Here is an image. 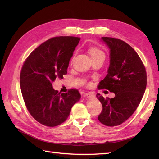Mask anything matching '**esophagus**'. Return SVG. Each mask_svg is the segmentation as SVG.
<instances>
[{
    "label": "esophagus",
    "instance_id": "1",
    "mask_svg": "<svg viewBox=\"0 0 159 159\" xmlns=\"http://www.w3.org/2000/svg\"><path fill=\"white\" fill-rule=\"evenodd\" d=\"M85 95L87 96L88 98H95V94L93 93H92V92L86 93Z\"/></svg>",
    "mask_w": 159,
    "mask_h": 159
}]
</instances>
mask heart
Wrapping results in <instances>:
<instances>
[{"label": "heart", "mask_w": 159, "mask_h": 159, "mask_svg": "<svg viewBox=\"0 0 159 159\" xmlns=\"http://www.w3.org/2000/svg\"><path fill=\"white\" fill-rule=\"evenodd\" d=\"M89 52L91 55V59L95 60V59H98V58H103L105 59V55L104 54V52L101 50L100 49L96 47H91L89 50ZM74 57L72 60H74Z\"/></svg>", "instance_id": "b5f03b06"}]
</instances>
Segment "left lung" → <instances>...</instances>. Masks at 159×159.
Here are the masks:
<instances>
[{
  "instance_id": "1",
  "label": "left lung",
  "mask_w": 159,
  "mask_h": 159,
  "mask_svg": "<svg viewBox=\"0 0 159 159\" xmlns=\"http://www.w3.org/2000/svg\"><path fill=\"white\" fill-rule=\"evenodd\" d=\"M101 40L109 49V66L99 88L114 93L115 97L105 99L97 94L103 106L98 120L105 125L114 127L135 111L146 89L147 73L137 53L126 42L110 37H102Z\"/></svg>"
}]
</instances>
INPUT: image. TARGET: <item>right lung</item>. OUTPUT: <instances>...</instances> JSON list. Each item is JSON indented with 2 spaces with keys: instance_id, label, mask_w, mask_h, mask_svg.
<instances>
[{
  "instance_id": "add662e5",
  "label": "right lung",
  "mask_w": 159,
  "mask_h": 159,
  "mask_svg": "<svg viewBox=\"0 0 159 159\" xmlns=\"http://www.w3.org/2000/svg\"><path fill=\"white\" fill-rule=\"evenodd\" d=\"M80 38L59 36L42 43L27 57L20 75L22 97L32 116L40 123L56 127L64 123L81 95L76 89L58 93L52 87L56 78L67 74Z\"/></svg>"
}]
</instances>
